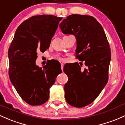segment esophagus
I'll return each instance as SVG.
<instances>
[{"instance_id":"esophagus-1","label":"esophagus","mask_w":125,"mask_h":125,"mask_svg":"<svg viewBox=\"0 0 125 125\" xmlns=\"http://www.w3.org/2000/svg\"><path fill=\"white\" fill-rule=\"evenodd\" d=\"M61 70H62V71L63 68H64V64H63V63H61Z\"/></svg>"}]
</instances>
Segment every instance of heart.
Segmentation results:
<instances>
[{
  "label": "heart",
  "mask_w": 125,
  "mask_h": 125,
  "mask_svg": "<svg viewBox=\"0 0 125 125\" xmlns=\"http://www.w3.org/2000/svg\"><path fill=\"white\" fill-rule=\"evenodd\" d=\"M57 58L58 59V60H62V58H61L60 57H57Z\"/></svg>",
  "instance_id": "1"
}]
</instances>
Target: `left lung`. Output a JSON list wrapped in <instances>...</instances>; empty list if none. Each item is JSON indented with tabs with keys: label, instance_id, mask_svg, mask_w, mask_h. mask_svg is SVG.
<instances>
[{
	"label": "left lung",
	"instance_id": "1",
	"mask_svg": "<svg viewBox=\"0 0 125 125\" xmlns=\"http://www.w3.org/2000/svg\"><path fill=\"white\" fill-rule=\"evenodd\" d=\"M60 27L64 34L76 37L75 55L86 66L82 69L78 62L64 66L63 70L68 77L64 85L65 100L73 107H85L98 97L108 82L109 43L103 27L92 16L70 15Z\"/></svg>",
	"mask_w": 125,
	"mask_h": 125
}]
</instances>
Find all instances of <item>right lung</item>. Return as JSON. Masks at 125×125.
I'll return each instance as SVG.
<instances>
[{
    "instance_id": "1",
    "label": "right lung",
    "mask_w": 125,
    "mask_h": 125,
    "mask_svg": "<svg viewBox=\"0 0 125 125\" xmlns=\"http://www.w3.org/2000/svg\"><path fill=\"white\" fill-rule=\"evenodd\" d=\"M62 19L52 15L30 17L19 25L8 49L9 76L16 91L31 105L46 103L49 89L62 72L49 61L43 67L36 65L39 52H44Z\"/></svg>"
}]
</instances>
